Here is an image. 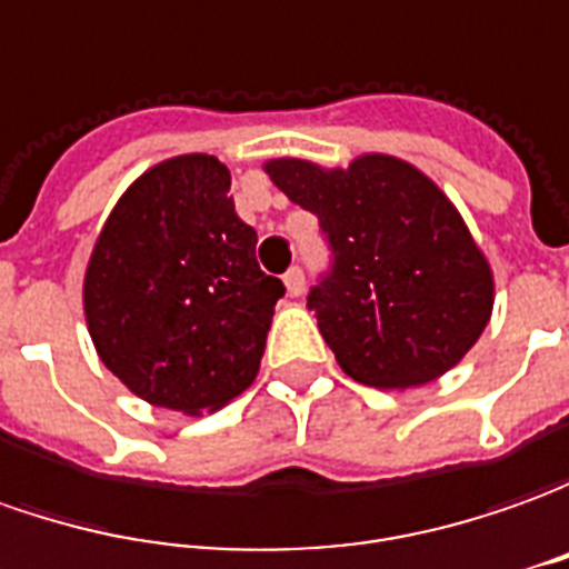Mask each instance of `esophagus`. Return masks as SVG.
Returning <instances> with one entry per match:
<instances>
[{
	"mask_svg": "<svg viewBox=\"0 0 569 569\" xmlns=\"http://www.w3.org/2000/svg\"><path fill=\"white\" fill-rule=\"evenodd\" d=\"M283 283H286V292H289V296H301V292H305V270L289 268L286 270Z\"/></svg>",
	"mask_w": 569,
	"mask_h": 569,
	"instance_id": "1",
	"label": "esophagus"
}]
</instances>
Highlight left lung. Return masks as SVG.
Segmentation results:
<instances>
[{
	"label": "left lung",
	"mask_w": 569,
	"mask_h": 569,
	"mask_svg": "<svg viewBox=\"0 0 569 569\" xmlns=\"http://www.w3.org/2000/svg\"><path fill=\"white\" fill-rule=\"evenodd\" d=\"M264 171L317 214L330 246L308 308L351 380L411 389L473 349L492 315V270L430 177L392 154H361L346 171L277 158Z\"/></svg>",
	"instance_id": "left-lung-1"
}]
</instances>
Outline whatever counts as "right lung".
Returning a JSON list of instances; mask_svg holds the SVG:
<instances>
[{
	"label": "right lung",
	"mask_w": 569,
	"mask_h": 569,
	"mask_svg": "<svg viewBox=\"0 0 569 569\" xmlns=\"http://www.w3.org/2000/svg\"><path fill=\"white\" fill-rule=\"evenodd\" d=\"M214 154L154 164L96 239L83 311L102 365L149 405L218 411L249 389L286 286L254 258Z\"/></svg>",
	"instance_id": "obj_1"
}]
</instances>
